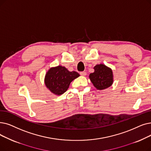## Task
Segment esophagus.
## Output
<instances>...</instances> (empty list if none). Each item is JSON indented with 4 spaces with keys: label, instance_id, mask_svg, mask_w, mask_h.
Here are the masks:
<instances>
[{
    "label": "esophagus",
    "instance_id": "1",
    "mask_svg": "<svg viewBox=\"0 0 151 151\" xmlns=\"http://www.w3.org/2000/svg\"><path fill=\"white\" fill-rule=\"evenodd\" d=\"M80 75L83 76H86V71H81V72H80Z\"/></svg>",
    "mask_w": 151,
    "mask_h": 151
}]
</instances>
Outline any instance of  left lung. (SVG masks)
Returning <instances> with one entry per match:
<instances>
[{
	"mask_svg": "<svg viewBox=\"0 0 151 151\" xmlns=\"http://www.w3.org/2000/svg\"><path fill=\"white\" fill-rule=\"evenodd\" d=\"M94 71L89 75V78L97 90L106 89L112 85L114 75L112 70L104 64L96 65Z\"/></svg>",
	"mask_w": 151,
	"mask_h": 151,
	"instance_id": "1",
	"label": "left lung"
}]
</instances>
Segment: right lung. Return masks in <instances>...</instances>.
Segmentation results:
<instances>
[{"mask_svg":"<svg viewBox=\"0 0 151 151\" xmlns=\"http://www.w3.org/2000/svg\"><path fill=\"white\" fill-rule=\"evenodd\" d=\"M80 76V74L70 71L62 65L51 67L45 73L44 83L46 88L54 95L60 96L66 92L72 81Z\"/></svg>","mask_w":151,"mask_h":151,"instance_id":"right-lung-1","label":"right lung"}]
</instances>
